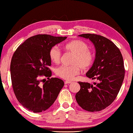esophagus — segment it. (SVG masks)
<instances>
[{"instance_id":"esophagus-1","label":"esophagus","mask_w":133,"mask_h":133,"mask_svg":"<svg viewBox=\"0 0 133 133\" xmlns=\"http://www.w3.org/2000/svg\"><path fill=\"white\" fill-rule=\"evenodd\" d=\"M71 83V81H65V85H66V84H69V83Z\"/></svg>"}]
</instances>
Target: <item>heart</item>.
<instances>
[{"instance_id": "obj_1", "label": "heart", "mask_w": 133, "mask_h": 133, "mask_svg": "<svg viewBox=\"0 0 133 133\" xmlns=\"http://www.w3.org/2000/svg\"><path fill=\"white\" fill-rule=\"evenodd\" d=\"M88 46L84 42L74 40L67 43L65 49L74 54L72 61V66H62L56 69V74L63 79L71 81L80 72V67L86 70L91 66L94 61V54L88 50ZM50 58L52 62L58 63L61 61V51L58 46H54L50 49Z\"/></svg>"}]
</instances>
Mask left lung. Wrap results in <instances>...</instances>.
<instances>
[{"instance_id":"1","label":"left lung","mask_w":133,"mask_h":133,"mask_svg":"<svg viewBox=\"0 0 133 133\" xmlns=\"http://www.w3.org/2000/svg\"><path fill=\"white\" fill-rule=\"evenodd\" d=\"M79 36L89 39L95 47V59L86 76L97 80V83L79 82L81 90L76 99L83 110L99 111L111 104L119 93L125 76L123 57L116 45L106 37L94 34Z\"/></svg>"}]
</instances>
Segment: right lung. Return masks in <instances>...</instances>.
<instances>
[{
	"label": "right lung",
	"mask_w": 133,
	"mask_h": 133,
	"mask_svg": "<svg viewBox=\"0 0 133 133\" xmlns=\"http://www.w3.org/2000/svg\"><path fill=\"white\" fill-rule=\"evenodd\" d=\"M66 37L38 34L28 38L18 47L10 65L12 86L18 101L34 112L46 110L57 99L64 85L62 80L51 78L50 49ZM48 80L42 83L41 76Z\"/></svg>",
	"instance_id": "obj_1"
}]
</instances>
